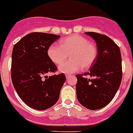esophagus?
Returning <instances> with one entry per match:
<instances>
[{
    "mask_svg": "<svg viewBox=\"0 0 133 133\" xmlns=\"http://www.w3.org/2000/svg\"><path fill=\"white\" fill-rule=\"evenodd\" d=\"M65 77H66V79H69V78L71 77V75H69V74H66L65 75Z\"/></svg>",
    "mask_w": 133,
    "mask_h": 133,
    "instance_id": "esophagus-1",
    "label": "esophagus"
}]
</instances>
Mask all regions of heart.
<instances>
[{"label": "heart", "instance_id": "heart-1", "mask_svg": "<svg viewBox=\"0 0 133 133\" xmlns=\"http://www.w3.org/2000/svg\"><path fill=\"white\" fill-rule=\"evenodd\" d=\"M70 54L71 59L59 67L62 73L73 74L82 68L88 69L93 65L98 56L95 45L80 35H73L62 39L60 45L52 44L47 50V54L54 63L59 65Z\"/></svg>", "mask_w": 133, "mask_h": 133}]
</instances>
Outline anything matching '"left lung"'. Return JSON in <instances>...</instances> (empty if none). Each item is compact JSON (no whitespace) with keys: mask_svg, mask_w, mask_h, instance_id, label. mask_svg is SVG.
Segmentation results:
<instances>
[{"mask_svg":"<svg viewBox=\"0 0 133 133\" xmlns=\"http://www.w3.org/2000/svg\"><path fill=\"white\" fill-rule=\"evenodd\" d=\"M96 43L98 56L89 71L76 75V95L79 103L89 110L104 108L110 102L122 80V58L119 47L107 35L86 32ZM89 75L92 79L86 78Z\"/></svg>","mask_w":133,"mask_h":133,"instance_id":"left-lung-1","label":"left lung"}]
</instances>
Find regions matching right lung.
I'll use <instances>...</instances> for the list:
<instances>
[{"label": "right lung", "mask_w": 133, "mask_h": 133, "mask_svg": "<svg viewBox=\"0 0 133 133\" xmlns=\"http://www.w3.org/2000/svg\"><path fill=\"white\" fill-rule=\"evenodd\" d=\"M59 38V35L35 32L23 37L13 47L12 84L21 100L35 110H43L54 106L66 79L63 73L44 76L57 70L48 56L47 50Z\"/></svg>", "instance_id": "obj_1"}]
</instances>
